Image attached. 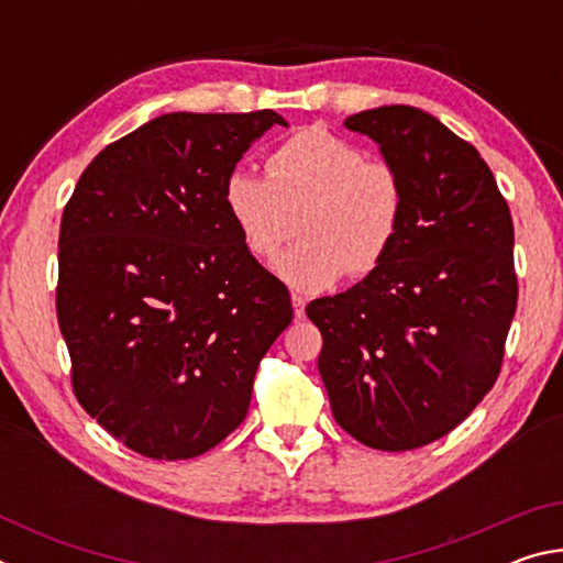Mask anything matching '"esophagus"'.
I'll return each instance as SVG.
<instances>
[{
	"instance_id": "1",
	"label": "esophagus",
	"mask_w": 563,
	"mask_h": 563,
	"mask_svg": "<svg viewBox=\"0 0 563 563\" xmlns=\"http://www.w3.org/2000/svg\"><path fill=\"white\" fill-rule=\"evenodd\" d=\"M290 300H292V312H295V318L302 320V318H305V298H302L300 292H292V295H290Z\"/></svg>"
}]
</instances>
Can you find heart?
Instances as JSON below:
<instances>
[{
	"mask_svg": "<svg viewBox=\"0 0 563 563\" xmlns=\"http://www.w3.org/2000/svg\"><path fill=\"white\" fill-rule=\"evenodd\" d=\"M225 211L245 251L271 261L295 233L300 243L275 261L295 290L320 292L345 271H375L402 223L405 190L385 161L325 129H305L268 156V176L235 168L225 178Z\"/></svg>",
	"mask_w": 563,
	"mask_h": 563,
	"instance_id": "1",
	"label": "heart"
}]
</instances>
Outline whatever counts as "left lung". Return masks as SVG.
Wrapping results in <instances>:
<instances>
[{
	"label": "left lung",
	"mask_w": 563,
	"mask_h": 563,
	"mask_svg": "<svg viewBox=\"0 0 563 563\" xmlns=\"http://www.w3.org/2000/svg\"><path fill=\"white\" fill-rule=\"evenodd\" d=\"M345 129L397 170L402 223L375 271L305 312L338 424L405 452L452 432L497 383L517 310L511 213L479 151L432 113L393 103Z\"/></svg>",
	"instance_id": "1"
}]
</instances>
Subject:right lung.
Masks as SVG:
<instances>
[{"instance_id": "obj_1", "label": "right lung", "mask_w": 563, "mask_h": 563, "mask_svg": "<svg viewBox=\"0 0 563 563\" xmlns=\"http://www.w3.org/2000/svg\"><path fill=\"white\" fill-rule=\"evenodd\" d=\"M280 113L146 121L91 161L62 216L56 316L76 399L151 460H190L245 419L288 288L245 251L225 178Z\"/></svg>"}]
</instances>
